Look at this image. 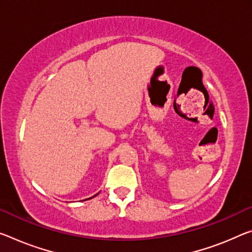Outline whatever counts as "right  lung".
<instances>
[{
  "instance_id": "add662e5",
  "label": "right lung",
  "mask_w": 252,
  "mask_h": 252,
  "mask_svg": "<svg viewBox=\"0 0 252 252\" xmlns=\"http://www.w3.org/2000/svg\"><path fill=\"white\" fill-rule=\"evenodd\" d=\"M96 195H97V194H96ZM96 195H94V196H96ZM94 196H93V197H94Z\"/></svg>"
}]
</instances>
